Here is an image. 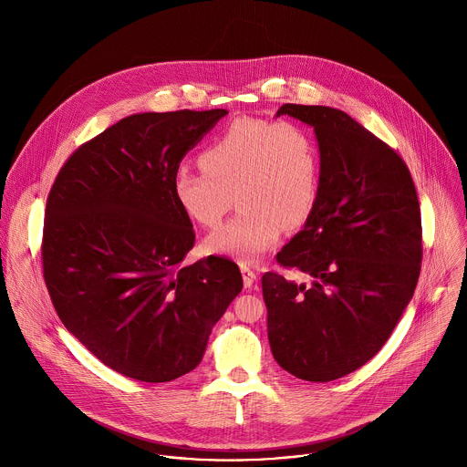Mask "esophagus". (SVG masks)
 <instances>
[{"label":"esophagus","mask_w":467,"mask_h":467,"mask_svg":"<svg viewBox=\"0 0 467 467\" xmlns=\"http://www.w3.org/2000/svg\"><path fill=\"white\" fill-rule=\"evenodd\" d=\"M240 270H242V277H244V286L245 288H251L256 281V274L249 268L247 264H240Z\"/></svg>","instance_id":"esophagus-1"}]
</instances>
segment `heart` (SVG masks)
I'll return each mask as SVG.
<instances>
[{
  "label": "heart",
  "instance_id": "obj_1",
  "mask_svg": "<svg viewBox=\"0 0 467 467\" xmlns=\"http://www.w3.org/2000/svg\"><path fill=\"white\" fill-rule=\"evenodd\" d=\"M199 166L175 171V202L192 222L213 229L234 195L238 216L214 231L205 249L245 262L274 247L286 227L303 225L319 195L317 144L294 119L236 118L199 155Z\"/></svg>",
  "mask_w": 467,
  "mask_h": 467
}]
</instances>
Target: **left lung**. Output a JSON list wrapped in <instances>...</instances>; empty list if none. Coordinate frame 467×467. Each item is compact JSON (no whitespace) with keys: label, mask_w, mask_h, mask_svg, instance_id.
Returning <instances> with one entry per match:
<instances>
[{"label":"left lung","mask_w":467,"mask_h":467,"mask_svg":"<svg viewBox=\"0 0 467 467\" xmlns=\"http://www.w3.org/2000/svg\"><path fill=\"white\" fill-rule=\"evenodd\" d=\"M277 114L314 127L321 181L305 229L277 253L312 283L262 275L268 338L283 369L328 382L371 360L412 299L421 211L405 161L349 114L296 103Z\"/></svg>","instance_id":"obj_1"}]
</instances>
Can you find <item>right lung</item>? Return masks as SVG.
<instances>
[{"mask_svg": "<svg viewBox=\"0 0 467 467\" xmlns=\"http://www.w3.org/2000/svg\"><path fill=\"white\" fill-rule=\"evenodd\" d=\"M225 114L127 116L79 146L49 190L40 253L55 312L125 377L170 382L192 371L242 292L229 258L184 264L195 233L171 188L186 151Z\"/></svg>", "mask_w": 467, "mask_h": 467, "instance_id": "right-lung-1", "label": "right lung"}]
</instances>
